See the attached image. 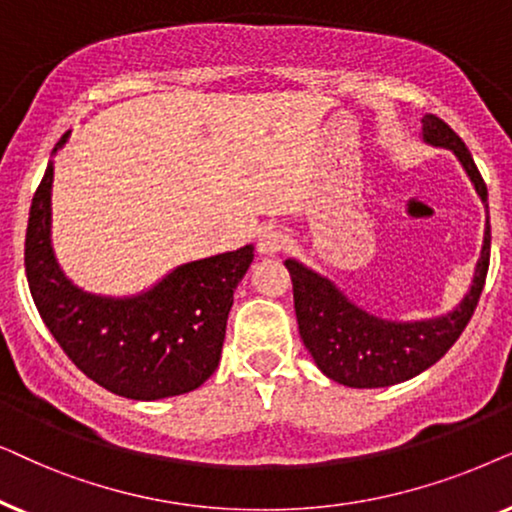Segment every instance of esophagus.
Instances as JSON below:
<instances>
[{
	"label": "esophagus",
	"instance_id": "1",
	"mask_svg": "<svg viewBox=\"0 0 512 512\" xmlns=\"http://www.w3.org/2000/svg\"><path fill=\"white\" fill-rule=\"evenodd\" d=\"M285 245H288V236H285V231L269 227L262 231L260 241H257V250H260L262 255H278V252L285 250Z\"/></svg>",
	"mask_w": 512,
	"mask_h": 512
}]
</instances>
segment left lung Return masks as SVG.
<instances>
[{
    "label": "left lung",
    "mask_w": 512,
    "mask_h": 512,
    "mask_svg": "<svg viewBox=\"0 0 512 512\" xmlns=\"http://www.w3.org/2000/svg\"><path fill=\"white\" fill-rule=\"evenodd\" d=\"M421 138L433 147L452 149L461 161L475 192L487 206V185L463 140L445 121L426 114ZM492 250V227H485V241L473 285L461 304L445 316L428 320H386L360 309L330 278L316 274L297 260H285L292 276V295L299 335L318 370L337 384L351 388H381L417 377L438 363L466 330L485 288Z\"/></svg>",
    "instance_id": "obj_1"
}]
</instances>
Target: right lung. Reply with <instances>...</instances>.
Segmentation results:
<instances>
[{
	"label": "right lung",
	"instance_id": "obj_1",
	"mask_svg": "<svg viewBox=\"0 0 512 512\" xmlns=\"http://www.w3.org/2000/svg\"><path fill=\"white\" fill-rule=\"evenodd\" d=\"M70 131L53 154L65 147ZM53 161L37 187L25 234V274L37 311L67 358L107 391L161 400L199 388L217 370L234 290L252 245L180 264L133 297L77 288L51 245Z\"/></svg>",
	"mask_w": 512,
	"mask_h": 512
}]
</instances>
